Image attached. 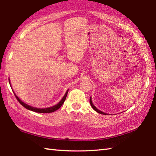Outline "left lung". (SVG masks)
<instances>
[{
    "label": "left lung",
    "instance_id": "left-lung-1",
    "mask_svg": "<svg viewBox=\"0 0 156 156\" xmlns=\"http://www.w3.org/2000/svg\"><path fill=\"white\" fill-rule=\"evenodd\" d=\"M90 106H92V108H93V110H95L96 112H98V113H100V114H101V115H107V114H106V113H104V112H101V111H100V110H98L97 108H96L94 105H93V103H92V101H91V98H90Z\"/></svg>",
    "mask_w": 156,
    "mask_h": 156
}]
</instances>
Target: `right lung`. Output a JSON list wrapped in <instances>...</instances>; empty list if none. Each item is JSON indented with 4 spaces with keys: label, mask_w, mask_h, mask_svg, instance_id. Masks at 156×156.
Masks as SVG:
<instances>
[{
    "label": "right lung",
    "mask_w": 156,
    "mask_h": 156,
    "mask_svg": "<svg viewBox=\"0 0 156 156\" xmlns=\"http://www.w3.org/2000/svg\"><path fill=\"white\" fill-rule=\"evenodd\" d=\"M9 84H10V80L9 79ZM11 85V84H10ZM67 93H68V90H67V92L66 93V94H65V95L63 96V98H62V100L60 101V102H59L58 104H56V105L54 106H52V107H50V108H34L33 106H30L29 105H27V104L24 103L23 101H22L20 99L18 98V96H17L15 93H14V95H15L16 98L17 100H18V101L20 102V104H21L22 106H23L25 108H27L28 110H32V111H34V112H40V113H50V112H55L56 111V110H58V108H60L61 107V106L63 105V104L64 103L65 100H66V97L67 95Z\"/></svg>",
    "instance_id": "right-lung-1"
}]
</instances>
